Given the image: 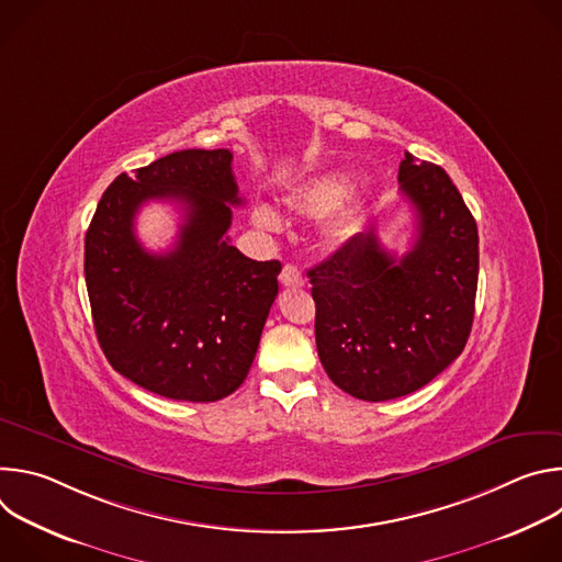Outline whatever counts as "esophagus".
I'll return each instance as SVG.
<instances>
[{"mask_svg":"<svg viewBox=\"0 0 562 562\" xmlns=\"http://www.w3.org/2000/svg\"><path fill=\"white\" fill-rule=\"evenodd\" d=\"M280 282L284 286H291V289H300L304 286V276L293 267V265H284L282 273H280Z\"/></svg>","mask_w":562,"mask_h":562,"instance_id":"34e87169","label":"esophagus"}]
</instances>
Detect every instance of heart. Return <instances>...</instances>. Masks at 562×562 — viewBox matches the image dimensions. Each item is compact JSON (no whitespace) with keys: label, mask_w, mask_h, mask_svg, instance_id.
<instances>
[{"label":"heart","mask_w":562,"mask_h":562,"mask_svg":"<svg viewBox=\"0 0 562 562\" xmlns=\"http://www.w3.org/2000/svg\"><path fill=\"white\" fill-rule=\"evenodd\" d=\"M351 193V178L340 171H329L306 180L295 193L289 198V204L308 217H323L333 213L325 224V235L331 245H345L358 233L360 213L353 206H341ZM256 222L269 231H278L282 226V217L276 209L262 204L256 209Z\"/></svg>","instance_id":"heart-1"}]
</instances>
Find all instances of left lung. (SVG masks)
I'll return each mask as SVG.
<instances>
[{"mask_svg": "<svg viewBox=\"0 0 562 562\" xmlns=\"http://www.w3.org/2000/svg\"><path fill=\"white\" fill-rule=\"evenodd\" d=\"M400 191L418 224L395 258L375 228L353 235L311 278L315 345L325 371L358 400L414 393L464 349L477 289V226L445 169L405 153Z\"/></svg>", "mask_w": 562, "mask_h": 562, "instance_id": "left-lung-1", "label": "left lung"}]
</instances>
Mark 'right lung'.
I'll use <instances>...</instances> for the list:
<instances>
[{
  "label": "right lung",
  "instance_id": "1",
  "mask_svg": "<svg viewBox=\"0 0 562 562\" xmlns=\"http://www.w3.org/2000/svg\"><path fill=\"white\" fill-rule=\"evenodd\" d=\"M231 150L187 148L104 191L85 239V276L100 347L142 389L215 403L245 382L278 295V260L258 262L226 237L243 204ZM148 199L186 211L179 243L150 255L134 235Z\"/></svg>",
  "mask_w": 562,
  "mask_h": 562
}]
</instances>
